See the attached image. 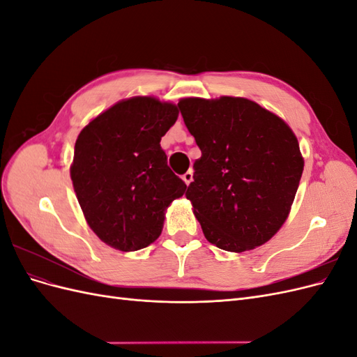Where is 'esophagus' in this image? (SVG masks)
<instances>
[{"mask_svg":"<svg viewBox=\"0 0 357 357\" xmlns=\"http://www.w3.org/2000/svg\"><path fill=\"white\" fill-rule=\"evenodd\" d=\"M181 178H183V181H185L186 185L189 186L190 183H192V180H193V171H192V169H189L188 172H185V174L181 176Z\"/></svg>","mask_w":357,"mask_h":357,"instance_id":"obj_1","label":"esophagus"}]
</instances>
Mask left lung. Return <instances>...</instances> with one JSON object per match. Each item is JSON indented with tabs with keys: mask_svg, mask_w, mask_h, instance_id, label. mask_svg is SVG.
Returning a JSON list of instances; mask_svg holds the SVG:
<instances>
[{
	"mask_svg": "<svg viewBox=\"0 0 357 357\" xmlns=\"http://www.w3.org/2000/svg\"><path fill=\"white\" fill-rule=\"evenodd\" d=\"M177 107L201 150L186 198L205 238L236 253L273 238L304 169L291 129L245 98H185Z\"/></svg>",
	"mask_w": 357,
	"mask_h": 357,
	"instance_id": "1",
	"label": "left lung"
}]
</instances>
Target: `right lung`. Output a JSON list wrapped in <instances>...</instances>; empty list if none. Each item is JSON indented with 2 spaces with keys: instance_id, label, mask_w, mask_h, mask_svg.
Segmentation results:
<instances>
[{
  "instance_id": "right-lung-1",
  "label": "right lung",
  "mask_w": 357,
  "mask_h": 357,
  "mask_svg": "<svg viewBox=\"0 0 357 357\" xmlns=\"http://www.w3.org/2000/svg\"><path fill=\"white\" fill-rule=\"evenodd\" d=\"M177 116L174 104L135 96L95 117L75 142L74 192L91 229L117 250L153 243L167 207L186 190L160 147Z\"/></svg>"
}]
</instances>
